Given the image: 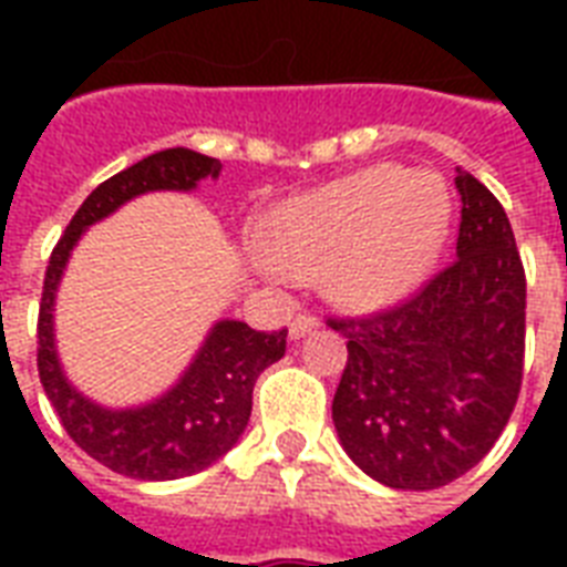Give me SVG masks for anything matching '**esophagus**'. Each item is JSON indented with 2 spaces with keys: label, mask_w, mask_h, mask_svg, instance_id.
I'll return each instance as SVG.
<instances>
[{
  "label": "esophagus",
  "mask_w": 567,
  "mask_h": 567,
  "mask_svg": "<svg viewBox=\"0 0 567 567\" xmlns=\"http://www.w3.org/2000/svg\"><path fill=\"white\" fill-rule=\"evenodd\" d=\"M318 327H320L318 315H311V311H302V315H297V318L291 320V329H288V332H291L293 341H300L302 336H309L311 329H318Z\"/></svg>",
  "instance_id": "obj_1"
}]
</instances>
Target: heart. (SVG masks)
<instances>
[{
    "label": "heart",
    "mask_w": 567,
    "mask_h": 567,
    "mask_svg": "<svg viewBox=\"0 0 567 567\" xmlns=\"http://www.w3.org/2000/svg\"><path fill=\"white\" fill-rule=\"evenodd\" d=\"M447 220L439 182L382 164L291 199L270 223V249L297 276L332 266L329 282L341 300L379 306L426 270Z\"/></svg>",
    "instance_id": "heart-1"
}]
</instances>
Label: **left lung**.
Listing matches in <instances>:
<instances>
[{
  "mask_svg": "<svg viewBox=\"0 0 567 567\" xmlns=\"http://www.w3.org/2000/svg\"><path fill=\"white\" fill-rule=\"evenodd\" d=\"M456 258L396 306L329 318L347 338L332 421L347 456L377 483L430 492L467 474L518 403L527 276L509 217L471 173Z\"/></svg>",
  "mask_w": 567,
  "mask_h": 567,
  "instance_id": "left-lung-1",
  "label": "left lung"
}]
</instances>
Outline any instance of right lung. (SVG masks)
I'll use <instances>...</instances> for the list:
<instances>
[{"label":"right lung","mask_w":567,"mask_h":567,"mask_svg":"<svg viewBox=\"0 0 567 567\" xmlns=\"http://www.w3.org/2000/svg\"><path fill=\"white\" fill-rule=\"evenodd\" d=\"M220 176V162L176 146L146 155L93 190L49 256L38 315V373L58 421L100 465L132 480H179L214 465L235 447L252 412V385L265 368L285 355L288 329L258 332L240 320H220L205 338L185 377L150 405L102 409L66 382L55 353L52 306L70 249L91 223L109 217L146 190H190Z\"/></svg>","instance_id":"right-lung-1"}]
</instances>
